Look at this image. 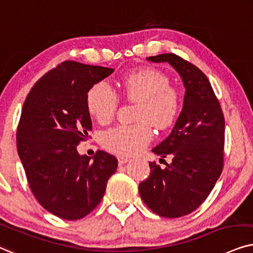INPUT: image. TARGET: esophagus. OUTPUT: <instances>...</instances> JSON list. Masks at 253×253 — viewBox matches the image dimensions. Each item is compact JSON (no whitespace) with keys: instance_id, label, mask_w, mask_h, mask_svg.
<instances>
[{"instance_id":"1","label":"esophagus","mask_w":253,"mask_h":253,"mask_svg":"<svg viewBox=\"0 0 253 253\" xmlns=\"http://www.w3.org/2000/svg\"><path fill=\"white\" fill-rule=\"evenodd\" d=\"M118 162H119L120 166H124V164H126L127 162H129V158L125 156H118Z\"/></svg>"}]
</instances>
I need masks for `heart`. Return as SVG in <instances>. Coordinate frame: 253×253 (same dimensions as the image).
<instances>
[{"label": "heart", "instance_id": "1", "mask_svg": "<svg viewBox=\"0 0 253 253\" xmlns=\"http://www.w3.org/2000/svg\"><path fill=\"white\" fill-rule=\"evenodd\" d=\"M121 92L129 102L139 103L134 125H120L102 135L103 147L120 156L140 153L153 140L151 125L167 129L176 121L181 109V93L171 85L170 79L156 68H141L121 80ZM86 109L102 125H107L116 116L119 98L103 83H97L86 93Z\"/></svg>", "mask_w": 253, "mask_h": 253}]
</instances>
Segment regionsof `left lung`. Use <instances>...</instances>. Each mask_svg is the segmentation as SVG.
<instances>
[{"label": "left lung", "mask_w": 253, "mask_h": 253, "mask_svg": "<svg viewBox=\"0 0 253 253\" xmlns=\"http://www.w3.org/2000/svg\"><path fill=\"white\" fill-rule=\"evenodd\" d=\"M169 62L179 73L185 89L183 110L172 132L153 151L170 155L171 164L161 169L150 162V174L139 185L143 203L163 217H180L206 200L223 170L224 117L207 76L173 53L149 56Z\"/></svg>", "instance_id": "obj_1"}]
</instances>
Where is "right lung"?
<instances>
[{
  "label": "right lung",
  "instance_id": "right-lung-1",
  "mask_svg": "<svg viewBox=\"0 0 253 253\" xmlns=\"http://www.w3.org/2000/svg\"><path fill=\"white\" fill-rule=\"evenodd\" d=\"M113 73L106 67L65 61L30 90L17 127V151L38 203L63 220H80L100 203L118 160L98 150L93 158L76 146L92 129L86 93Z\"/></svg>",
  "mask_w": 253,
  "mask_h": 253
}]
</instances>
